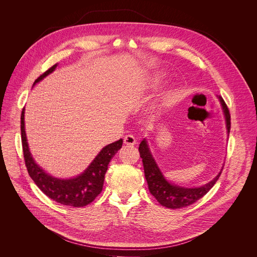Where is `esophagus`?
I'll list each match as a JSON object with an SVG mask.
<instances>
[{"mask_svg": "<svg viewBox=\"0 0 257 257\" xmlns=\"http://www.w3.org/2000/svg\"><path fill=\"white\" fill-rule=\"evenodd\" d=\"M124 143L126 145H134L136 143V139H135V137L133 135L128 134V135H126L124 137Z\"/></svg>", "mask_w": 257, "mask_h": 257, "instance_id": "34e87169", "label": "esophagus"}]
</instances>
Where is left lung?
<instances>
[{"mask_svg":"<svg viewBox=\"0 0 257 257\" xmlns=\"http://www.w3.org/2000/svg\"><path fill=\"white\" fill-rule=\"evenodd\" d=\"M217 98L219 102H221L223 113L225 116L227 133L230 134V128H231L230 112L223 97L221 95H217ZM138 150H139L140 158L142 159L144 176L146 181H148L150 192L152 193V195L155 196V198L159 201L160 204L172 209L188 206L194 203L195 201H197L198 199H200L201 197H203L215 184V182L217 181L219 176H221L224 168L223 167L221 171H219V173L211 181L206 183V184L200 187L187 188V187L177 185L175 183H172L165 178L155 158L153 157V154L150 150V146L146 138H143V140L140 142Z\"/></svg>","mask_w":257,"mask_h":257,"instance_id":"8db88e82","label":"left lung"}]
</instances>
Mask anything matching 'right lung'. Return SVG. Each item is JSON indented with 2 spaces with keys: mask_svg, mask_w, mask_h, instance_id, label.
I'll return each instance as SVG.
<instances>
[{
  "mask_svg": "<svg viewBox=\"0 0 257 257\" xmlns=\"http://www.w3.org/2000/svg\"><path fill=\"white\" fill-rule=\"evenodd\" d=\"M57 65L58 64L54 65L48 71H46L43 75H41L34 81L33 85L42 81L45 77L51 74L56 69ZM24 111L25 108L22 109L21 114V138L23 155L28 174L36 186L48 197L63 205L82 207L92 202L102 190L107 165L117 154V152L122 148L123 139H119L118 141L105 145L93 159L90 165L80 175L69 179L57 178L50 175L43 168H41L32 158L25 132Z\"/></svg>",
  "mask_w": 257,
  "mask_h": 257,
  "instance_id": "obj_1",
  "label": "right lung"
}]
</instances>
